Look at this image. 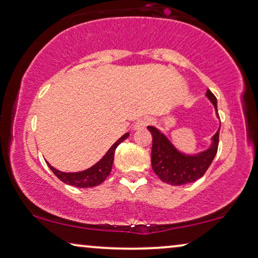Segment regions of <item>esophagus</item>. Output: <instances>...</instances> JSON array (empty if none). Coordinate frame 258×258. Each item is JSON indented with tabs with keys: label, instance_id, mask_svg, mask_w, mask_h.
<instances>
[{
	"label": "esophagus",
	"instance_id": "1",
	"mask_svg": "<svg viewBox=\"0 0 258 258\" xmlns=\"http://www.w3.org/2000/svg\"><path fill=\"white\" fill-rule=\"evenodd\" d=\"M149 123H150L149 118H142L135 123V126H133V130H135V131H140V130L145 128V127L149 125Z\"/></svg>",
	"mask_w": 258,
	"mask_h": 258
}]
</instances>
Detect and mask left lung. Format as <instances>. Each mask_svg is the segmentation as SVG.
<instances>
[{
  "instance_id": "1",
  "label": "left lung",
  "mask_w": 258,
  "mask_h": 258,
  "mask_svg": "<svg viewBox=\"0 0 258 258\" xmlns=\"http://www.w3.org/2000/svg\"><path fill=\"white\" fill-rule=\"evenodd\" d=\"M214 105L216 116L219 119L217 112V99L210 91L205 94ZM152 135V152H151V165L158 177L164 183L170 185L188 184L204 176L216 157L218 149L219 130L211 137L210 144L205 150L196 153H186L178 149L171 139L163 131L154 126H147Z\"/></svg>"
}]
</instances>
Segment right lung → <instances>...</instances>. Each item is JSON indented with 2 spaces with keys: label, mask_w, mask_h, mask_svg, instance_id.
Instances as JSON below:
<instances>
[{
  "label": "right lung",
  "mask_w": 258,
  "mask_h": 258,
  "mask_svg": "<svg viewBox=\"0 0 258 258\" xmlns=\"http://www.w3.org/2000/svg\"><path fill=\"white\" fill-rule=\"evenodd\" d=\"M130 133L127 132L125 135L120 137L113 145L109 147V150L105 153V156L101 158L98 163H95L93 166L88 167L84 171H78V172H63L48 163L49 169L53 171V173L61 181H63L64 184L72 185V186L77 187H93L97 185H100L104 181L109 173H111L113 160H114V153L115 149L118 147L120 143H122L123 140L128 138Z\"/></svg>",
  "instance_id": "add662e5"
}]
</instances>
